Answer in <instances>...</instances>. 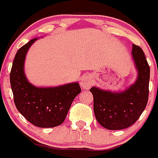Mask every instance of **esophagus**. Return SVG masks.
<instances>
[{"instance_id":"1","label":"esophagus","mask_w":158,"mask_h":158,"mask_svg":"<svg viewBox=\"0 0 158 158\" xmlns=\"http://www.w3.org/2000/svg\"><path fill=\"white\" fill-rule=\"evenodd\" d=\"M93 79L91 75L89 74H84L81 77L80 81L81 87L83 89H89L90 87L93 85Z\"/></svg>"}]
</instances>
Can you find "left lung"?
<instances>
[{"label": "left lung", "mask_w": 158, "mask_h": 158, "mask_svg": "<svg viewBox=\"0 0 158 158\" xmlns=\"http://www.w3.org/2000/svg\"><path fill=\"white\" fill-rule=\"evenodd\" d=\"M132 47V58L138 73L135 83L121 92L104 90L96 86L90 89L96 120L106 129L129 127L139 119L147 104L150 66L142 49L135 44Z\"/></svg>", "instance_id": "1"}]
</instances>
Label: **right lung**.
I'll return each mask as SVG.
<instances>
[{
	"mask_svg": "<svg viewBox=\"0 0 158 158\" xmlns=\"http://www.w3.org/2000/svg\"><path fill=\"white\" fill-rule=\"evenodd\" d=\"M33 39L19 49L10 73L15 105L27 121L38 127H54L65 120L72 102L81 93L78 82L56 87H36L29 82L24 72V62Z\"/></svg>",
	"mask_w": 158,
	"mask_h": 158,
	"instance_id": "obj_1",
	"label": "right lung"
}]
</instances>
